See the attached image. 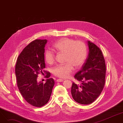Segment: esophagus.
<instances>
[{
    "mask_svg": "<svg viewBox=\"0 0 123 123\" xmlns=\"http://www.w3.org/2000/svg\"><path fill=\"white\" fill-rule=\"evenodd\" d=\"M57 82H63V79H58L56 80Z\"/></svg>",
    "mask_w": 123,
    "mask_h": 123,
    "instance_id": "obj_1",
    "label": "esophagus"
}]
</instances>
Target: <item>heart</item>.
Returning a JSON list of instances; mask_svg holds the SVG:
<instances>
[{
	"label": "heart",
	"instance_id": "obj_1",
	"mask_svg": "<svg viewBox=\"0 0 123 123\" xmlns=\"http://www.w3.org/2000/svg\"><path fill=\"white\" fill-rule=\"evenodd\" d=\"M53 47L57 51L65 53V64H58L52 68V73L61 78L68 77L75 68L81 67L85 63L87 49L85 44L81 41H76L74 39L63 38L55 42ZM44 58L48 64H52L55 59V55L49 49L45 51Z\"/></svg>",
	"mask_w": 123,
	"mask_h": 123
}]
</instances>
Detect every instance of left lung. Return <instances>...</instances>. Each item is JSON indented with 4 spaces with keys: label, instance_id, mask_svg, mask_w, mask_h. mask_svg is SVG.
I'll use <instances>...</instances> for the list:
<instances>
[{
    "label": "left lung",
    "instance_id": "left-lung-1",
    "mask_svg": "<svg viewBox=\"0 0 123 123\" xmlns=\"http://www.w3.org/2000/svg\"><path fill=\"white\" fill-rule=\"evenodd\" d=\"M88 57L77 72L74 78L80 84L73 82L71 94L77 103L88 105L94 102L101 94L105 83L106 67L102 51L95 44L88 41Z\"/></svg>",
    "mask_w": 123,
    "mask_h": 123
}]
</instances>
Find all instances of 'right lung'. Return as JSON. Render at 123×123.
<instances>
[{
  "mask_svg": "<svg viewBox=\"0 0 123 123\" xmlns=\"http://www.w3.org/2000/svg\"><path fill=\"white\" fill-rule=\"evenodd\" d=\"M47 40L36 39L26 46L19 54L15 65L17 85L23 98L31 105L41 107L48 102L55 82L49 72L43 70L45 45ZM44 72L48 78L45 83H38L37 75Z\"/></svg>",
  "mask_w": 123,
  "mask_h": 123,
  "instance_id": "add662e5",
  "label": "right lung"
}]
</instances>
